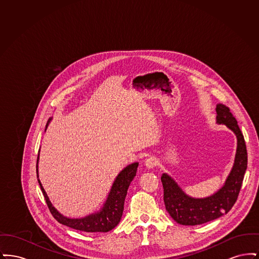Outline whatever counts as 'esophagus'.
<instances>
[{
	"label": "esophagus",
	"instance_id": "obj_1",
	"mask_svg": "<svg viewBox=\"0 0 259 259\" xmlns=\"http://www.w3.org/2000/svg\"><path fill=\"white\" fill-rule=\"evenodd\" d=\"M157 163H158V161L157 159L155 158V157H153V156H151V157H149L148 158L147 160H146V166L149 168V169H152L153 167H155L156 165H157Z\"/></svg>",
	"mask_w": 259,
	"mask_h": 259
}]
</instances>
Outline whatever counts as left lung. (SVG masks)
<instances>
[{
    "instance_id": "obj_1",
    "label": "left lung",
    "mask_w": 259,
    "mask_h": 259,
    "mask_svg": "<svg viewBox=\"0 0 259 259\" xmlns=\"http://www.w3.org/2000/svg\"><path fill=\"white\" fill-rule=\"evenodd\" d=\"M215 110L218 123L225 124L237 136L238 146L234 166L223 187L212 196L204 199L187 196L168 175H162L161 182L164 189L165 207L172 220L182 225L202 224L227 213L234 206L242 187L247 166L244 135L228 107L219 104Z\"/></svg>"
}]
</instances>
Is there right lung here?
I'll return each instance as SVG.
<instances>
[{
	"mask_svg": "<svg viewBox=\"0 0 259 259\" xmlns=\"http://www.w3.org/2000/svg\"><path fill=\"white\" fill-rule=\"evenodd\" d=\"M47 127H48V124H47ZM138 166H139V163H133L127 166L126 168H124L123 170L116 177L111 187L109 197L107 199L103 209L98 212L90 214L83 219L74 220V219H68L63 217L61 213H59L50 203V199L48 197L38 179H37V182L39 184L40 189L42 191V194L45 196L50 212L57 222L79 231L109 232L118 224V222H120L124 209V200L127 194L128 187L131 184V182L133 181V179L135 178ZM37 177L38 178L37 171Z\"/></svg>",
	"mask_w": 259,
	"mask_h": 259,
	"instance_id": "add662e5",
	"label": "right lung"
}]
</instances>
